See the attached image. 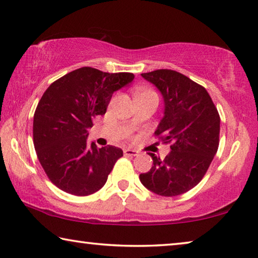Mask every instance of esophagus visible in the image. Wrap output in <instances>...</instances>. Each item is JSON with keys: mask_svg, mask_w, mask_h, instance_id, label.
<instances>
[{"mask_svg": "<svg viewBox=\"0 0 258 258\" xmlns=\"http://www.w3.org/2000/svg\"><path fill=\"white\" fill-rule=\"evenodd\" d=\"M124 155H125V156L134 157V156H137V155H138V151L132 150V149H125V150H124Z\"/></svg>", "mask_w": 258, "mask_h": 258, "instance_id": "obj_1", "label": "esophagus"}]
</instances>
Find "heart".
I'll use <instances>...</instances> for the list:
<instances>
[{
	"instance_id": "1",
	"label": "heart",
	"mask_w": 258,
	"mask_h": 258,
	"mask_svg": "<svg viewBox=\"0 0 258 258\" xmlns=\"http://www.w3.org/2000/svg\"><path fill=\"white\" fill-rule=\"evenodd\" d=\"M138 94H156L154 91L151 90H138L137 91V95Z\"/></svg>"
}]
</instances>
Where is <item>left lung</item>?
<instances>
[{
	"instance_id": "left-lung-1",
	"label": "left lung",
	"mask_w": 258,
	"mask_h": 258,
	"mask_svg": "<svg viewBox=\"0 0 258 258\" xmlns=\"http://www.w3.org/2000/svg\"><path fill=\"white\" fill-rule=\"evenodd\" d=\"M141 75L163 94L164 118L155 135L169 143L171 151L165 159L149 152L154 165L140 174V181L157 195L174 197L206 174L220 143V115L206 89L183 74L158 69Z\"/></svg>"
}]
</instances>
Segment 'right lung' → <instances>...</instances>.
<instances>
[{
	"mask_svg": "<svg viewBox=\"0 0 258 258\" xmlns=\"http://www.w3.org/2000/svg\"><path fill=\"white\" fill-rule=\"evenodd\" d=\"M132 73L73 71L47 87L34 113L33 141L49 180L67 194L89 196L106 184L120 148L87 142V130L104 115L112 93L133 81Z\"/></svg>",
	"mask_w": 258,
	"mask_h": 258,
	"instance_id": "obj_1",
	"label": "right lung"
}]
</instances>
